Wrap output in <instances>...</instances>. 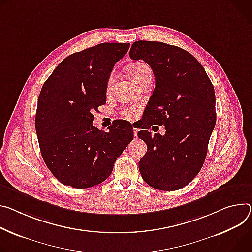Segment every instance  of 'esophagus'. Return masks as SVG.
Returning a JSON list of instances; mask_svg holds the SVG:
<instances>
[{"mask_svg": "<svg viewBox=\"0 0 252 252\" xmlns=\"http://www.w3.org/2000/svg\"><path fill=\"white\" fill-rule=\"evenodd\" d=\"M133 135H134V139L138 138V128L133 127Z\"/></svg>", "mask_w": 252, "mask_h": 252, "instance_id": "obj_1", "label": "esophagus"}]
</instances>
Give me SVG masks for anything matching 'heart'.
<instances>
[{
  "label": "heart",
  "mask_w": 252,
  "mask_h": 252,
  "mask_svg": "<svg viewBox=\"0 0 252 252\" xmlns=\"http://www.w3.org/2000/svg\"><path fill=\"white\" fill-rule=\"evenodd\" d=\"M127 73H128L129 77L136 84H140L143 80H145L148 77H152L151 68L145 62H135V63L130 64L127 67ZM113 79H114V73H111L109 75L107 83H106L107 91H109V89L112 85ZM139 110H140L139 105H126V106L123 107L122 114L125 118H126L128 120H134V119L138 118Z\"/></svg>",
  "instance_id": "heart-1"
}]
</instances>
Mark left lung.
<instances>
[{"label": "left lung", "instance_id": "8db88e82", "mask_svg": "<svg viewBox=\"0 0 252 252\" xmlns=\"http://www.w3.org/2000/svg\"><path fill=\"white\" fill-rule=\"evenodd\" d=\"M129 56L149 64L156 80L144 111L150 123L138 132L148 146L140 173L155 189L179 190L197 176L207 155L216 124L213 84L199 61L174 45L136 41ZM151 122L165 125L166 133L152 137Z\"/></svg>", "mask_w": 252, "mask_h": 252}]
</instances>
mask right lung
Returning <instances> with one entry per match:
<instances>
[{
	"label": "right lung",
	"mask_w": 252,
	"mask_h": 252,
	"mask_svg": "<svg viewBox=\"0 0 252 252\" xmlns=\"http://www.w3.org/2000/svg\"><path fill=\"white\" fill-rule=\"evenodd\" d=\"M129 43H101L66 57L42 86L35 127L42 158L62 184L89 188L106 180L133 139L131 125L94 126L93 112L106 100L112 68Z\"/></svg>",
	"instance_id": "obj_1"
}]
</instances>
